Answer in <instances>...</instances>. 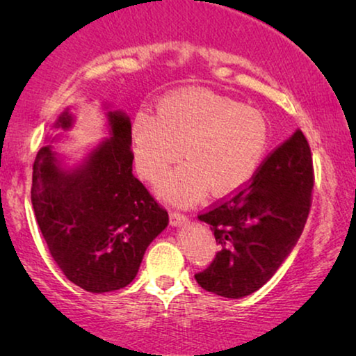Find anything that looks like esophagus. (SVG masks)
<instances>
[{
  "label": "esophagus",
  "mask_w": 356,
  "mask_h": 356,
  "mask_svg": "<svg viewBox=\"0 0 356 356\" xmlns=\"http://www.w3.org/2000/svg\"><path fill=\"white\" fill-rule=\"evenodd\" d=\"M188 222V216L186 213L179 212V211H170V225L177 227V225H183V223Z\"/></svg>",
  "instance_id": "1"
}]
</instances>
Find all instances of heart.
Listing matches in <instances>:
<instances>
[{
    "instance_id": "1",
    "label": "heart",
    "mask_w": 356,
    "mask_h": 356,
    "mask_svg": "<svg viewBox=\"0 0 356 356\" xmlns=\"http://www.w3.org/2000/svg\"><path fill=\"white\" fill-rule=\"evenodd\" d=\"M133 140L136 165L147 179L157 178L183 150L186 162L165 175L159 189L167 199L188 202L207 188L225 196L245 186L264 159L269 124L252 106L188 89L160 102L157 116L136 115Z\"/></svg>"
}]
</instances>
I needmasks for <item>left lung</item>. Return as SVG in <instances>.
I'll return each mask as SVG.
<instances>
[{
  "label": "left lung",
  "mask_w": 356,
  "mask_h": 356,
  "mask_svg": "<svg viewBox=\"0 0 356 356\" xmlns=\"http://www.w3.org/2000/svg\"><path fill=\"white\" fill-rule=\"evenodd\" d=\"M314 170L296 129L272 150L250 181L199 213L220 251L194 279L204 290L241 298L259 290L290 254L308 220Z\"/></svg>",
  "instance_id": "obj_1"
}]
</instances>
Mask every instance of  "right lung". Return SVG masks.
Instances as JSON below:
<instances>
[{
	"instance_id": "right-lung-1",
	"label": "right lung",
	"mask_w": 356,
	"mask_h": 356,
	"mask_svg": "<svg viewBox=\"0 0 356 356\" xmlns=\"http://www.w3.org/2000/svg\"><path fill=\"white\" fill-rule=\"evenodd\" d=\"M111 138L74 172L58 167L51 145L38 150L32 206L48 251L67 280L90 293L134 280L150 241L168 225V212L133 175L131 123L108 111ZM65 111L55 128H70Z\"/></svg>"
}]
</instances>
